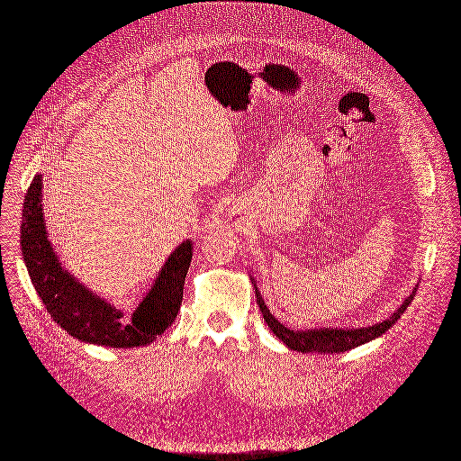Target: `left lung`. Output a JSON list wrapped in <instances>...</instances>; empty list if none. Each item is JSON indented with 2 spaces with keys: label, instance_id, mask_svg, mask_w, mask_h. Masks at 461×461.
<instances>
[{
  "label": "left lung",
  "instance_id": "obj_1",
  "mask_svg": "<svg viewBox=\"0 0 461 461\" xmlns=\"http://www.w3.org/2000/svg\"><path fill=\"white\" fill-rule=\"evenodd\" d=\"M255 279L251 277V283ZM419 287V285H416ZM416 287L414 291L405 298V302L400 305V308L393 312L388 319H384L383 322L371 324V326H362V328H313V330H293V328L285 326L283 322H279L270 310L267 308L265 300H262L260 293L255 287V294H257V303L260 308L262 317H265L267 324L270 326V330L285 343L289 348L298 350V353H345L348 348H355L358 345H364L371 339H375L379 336H383L388 328L396 322L403 312L407 310V305L412 302L414 294H416Z\"/></svg>",
  "mask_w": 461,
  "mask_h": 461
}]
</instances>
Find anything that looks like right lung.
I'll return each instance as SVG.
<instances>
[{
	"label": "right lung",
	"mask_w": 461,
	"mask_h": 461,
	"mask_svg": "<svg viewBox=\"0 0 461 461\" xmlns=\"http://www.w3.org/2000/svg\"><path fill=\"white\" fill-rule=\"evenodd\" d=\"M42 176L35 174L22 210L20 244L30 279L50 317L69 336L104 347L131 348L151 343L176 319L193 244L182 242L161 267L156 283L127 321L120 310L75 279L50 244L42 217Z\"/></svg>",
	"instance_id": "obj_1"
}]
</instances>
